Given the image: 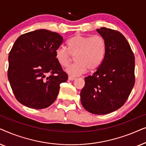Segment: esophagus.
Instances as JSON below:
<instances>
[{
	"instance_id": "1",
	"label": "esophagus",
	"mask_w": 146,
	"mask_h": 146,
	"mask_svg": "<svg viewBox=\"0 0 146 146\" xmlns=\"http://www.w3.org/2000/svg\"><path fill=\"white\" fill-rule=\"evenodd\" d=\"M75 79H76V78L73 77V76H68V80H69L73 81V80H74Z\"/></svg>"
}]
</instances>
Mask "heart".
I'll list each match as a JSON object with an SVG mask.
<instances>
[{
    "instance_id": "1",
    "label": "heart",
    "mask_w": 146,
    "mask_h": 146,
    "mask_svg": "<svg viewBox=\"0 0 146 146\" xmlns=\"http://www.w3.org/2000/svg\"><path fill=\"white\" fill-rule=\"evenodd\" d=\"M68 50L58 48L55 58L61 66L66 67L72 57L76 63L66 70L71 76H78L89 71H94L100 66L105 58L107 46L104 38L99 35H76L67 41Z\"/></svg>"
}]
</instances>
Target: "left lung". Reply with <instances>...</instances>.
<instances>
[{
    "label": "left lung",
    "instance_id": "left-lung-1",
    "mask_svg": "<svg viewBox=\"0 0 146 146\" xmlns=\"http://www.w3.org/2000/svg\"><path fill=\"white\" fill-rule=\"evenodd\" d=\"M106 42L105 58L92 76L85 78L81 103L94 114L103 115L124 104L135 84V58L122 34L102 27L96 30Z\"/></svg>",
    "mask_w": 146,
    "mask_h": 146
}]
</instances>
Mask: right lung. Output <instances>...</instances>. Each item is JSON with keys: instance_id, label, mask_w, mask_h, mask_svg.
<instances>
[{"instance_id": "right-lung-1", "label": "right lung", "mask_w": 146, "mask_h": 146, "mask_svg": "<svg viewBox=\"0 0 146 146\" xmlns=\"http://www.w3.org/2000/svg\"><path fill=\"white\" fill-rule=\"evenodd\" d=\"M63 42L59 34L40 29L24 34L9 55L8 78L16 98L25 106L43 109L56 99L67 74L55 58Z\"/></svg>"}]
</instances>
